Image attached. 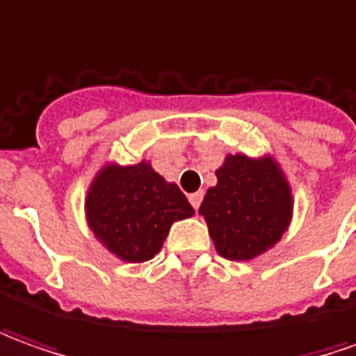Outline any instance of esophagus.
Returning a JSON list of instances; mask_svg holds the SVG:
<instances>
[{"instance_id": "esophagus-1", "label": "esophagus", "mask_w": 356, "mask_h": 356, "mask_svg": "<svg viewBox=\"0 0 356 356\" xmlns=\"http://www.w3.org/2000/svg\"><path fill=\"white\" fill-rule=\"evenodd\" d=\"M188 202L193 204V209L198 210L200 202H202V193H193V195H188Z\"/></svg>"}]
</instances>
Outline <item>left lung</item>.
<instances>
[{"label": "left lung", "mask_w": 356, "mask_h": 356, "mask_svg": "<svg viewBox=\"0 0 356 356\" xmlns=\"http://www.w3.org/2000/svg\"><path fill=\"white\" fill-rule=\"evenodd\" d=\"M216 177L218 185L209 188L200 214L220 255L248 261L273 248L292 216L289 183L275 161L228 156Z\"/></svg>", "instance_id": "left-lung-1"}]
</instances>
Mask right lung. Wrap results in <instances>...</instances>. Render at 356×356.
Segmentation results:
<instances>
[{
  "label": "right lung",
  "mask_w": 356,
  "mask_h": 356,
  "mask_svg": "<svg viewBox=\"0 0 356 356\" xmlns=\"http://www.w3.org/2000/svg\"><path fill=\"white\" fill-rule=\"evenodd\" d=\"M86 209L93 234L128 263L152 259L171 224L195 214L181 188L144 161L132 168L107 165L89 188Z\"/></svg>",
  "instance_id": "add662e5"
}]
</instances>
